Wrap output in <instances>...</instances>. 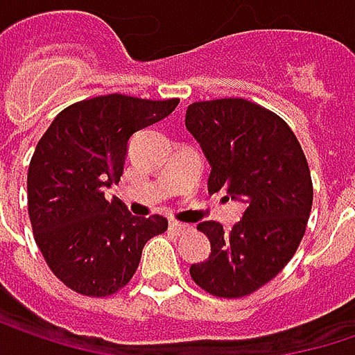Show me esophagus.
I'll use <instances>...</instances> for the list:
<instances>
[{"label":"esophagus","instance_id":"esophagus-1","mask_svg":"<svg viewBox=\"0 0 355 355\" xmlns=\"http://www.w3.org/2000/svg\"><path fill=\"white\" fill-rule=\"evenodd\" d=\"M171 230H173L177 236H184V234L195 232V227H193V225H187V223H180V221H171Z\"/></svg>","mask_w":355,"mask_h":355}]
</instances>
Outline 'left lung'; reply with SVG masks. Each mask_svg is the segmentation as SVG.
<instances>
[{
	"instance_id": "1",
	"label": "left lung",
	"mask_w": 355,
	"mask_h": 355,
	"mask_svg": "<svg viewBox=\"0 0 355 355\" xmlns=\"http://www.w3.org/2000/svg\"><path fill=\"white\" fill-rule=\"evenodd\" d=\"M184 125L209 160V193L227 191L245 203L232 232L217 221L197 225L211 254L191 266V278L215 297L252 295L288 264L305 236L313 205L305 152L282 117L240 97L191 103Z\"/></svg>"
}]
</instances>
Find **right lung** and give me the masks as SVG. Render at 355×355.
Returning <instances> with one entry per match:
<instances>
[{
	"label": "right lung",
	"instance_id": "right-lung-1",
	"mask_svg": "<svg viewBox=\"0 0 355 355\" xmlns=\"http://www.w3.org/2000/svg\"><path fill=\"white\" fill-rule=\"evenodd\" d=\"M178 99L101 95L69 105L40 138L28 168V215L49 268L85 297H107L134 276L166 217H134L105 189L119 182L130 138L175 112Z\"/></svg>",
	"mask_w": 355,
	"mask_h": 355
}]
</instances>
